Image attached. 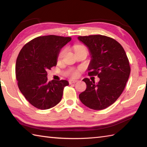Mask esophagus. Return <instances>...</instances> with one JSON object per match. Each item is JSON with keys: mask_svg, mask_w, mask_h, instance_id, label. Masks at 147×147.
Segmentation results:
<instances>
[{"mask_svg": "<svg viewBox=\"0 0 147 147\" xmlns=\"http://www.w3.org/2000/svg\"><path fill=\"white\" fill-rule=\"evenodd\" d=\"M78 82L77 80H69V83L70 84H73V83H76Z\"/></svg>", "mask_w": 147, "mask_h": 147, "instance_id": "34e87169", "label": "esophagus"}]
</instances>
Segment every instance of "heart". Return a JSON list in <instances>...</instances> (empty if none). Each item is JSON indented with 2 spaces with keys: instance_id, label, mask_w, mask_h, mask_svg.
I'll return each mask as SVG.
<instances>
[{
  "instance_id": "1",
  "label": "heart",
  "mask_w": 147,
  "mask_h": 147,
  "mask_svg": "<svg viewBox=\"0 0 147 147\" xmlns=\"http://www.w3.org/2000/svg\"><path fill=\"white\" fill-rule=\"evenodd\" d=\"M74 51H75L76 52L79 51H81V50H83V49H86L85 47L83 46V45H75L74 47ZM65 52V49H63L62 50V51L59 52V54L58 55V57H57V59L58 60H60V59H61L62 58V57H63V55H64ZM80 69H75V70H71L69 73V74L73 78H76V77H78L79 76V73H80Z\"/></svg>"
}]
</instances>
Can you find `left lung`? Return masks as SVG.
Here are the masks:
<instances>
[{
    "instance_id": "obj_1",
    "label": "left lung",
    "mask_w": 147,
    "mask_h": 147,
    "mask_svg": "<svg viewBox=\"0 0 147 147\" xmlns=\"http://www.w3.org/2000/svg\"><path fill=\"white\" fill-rule=\"evenodd\" d=\"M88 47L92 55L89 76H97L100 81L83 79L85 91L79 98L83 104L94 110H102L117 100L125 88L131 68L123 47L116 40L101 35L78 36Z\"/></svg>"
}]
</instances>
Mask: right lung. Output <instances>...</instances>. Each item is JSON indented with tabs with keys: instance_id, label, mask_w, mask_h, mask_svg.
Returning a JSON list of instances; mask_svg holds the SVG:
<instances>
[{
	"instance_id": "add662e5",
	"label": "right lung",
	"mask_w": 147,
	"mask_h": 147,
	"mask_svg": "<svg viewBox=\"0 0 147 147\" xmlns=\"http://www.w3.org/2000/svg\"><path fill=\"white\" fill-rule=\"evenodd\" d=\"M71 37L56 35L38 36L21 49L16 63L18 88L30 104L45 110L61 100L66 80L47 79V70L57 65V58L62 47Z\"/></svg>"
}]
</instances>
